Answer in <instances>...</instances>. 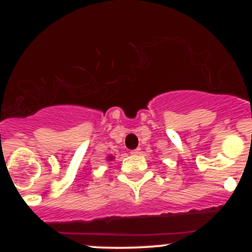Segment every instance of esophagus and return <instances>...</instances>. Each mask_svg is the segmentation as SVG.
<instances>
[{"label": "esophagus", "instance_id": "esophagus-1", "mask_svg": "<svg viewBox=\"0 0 252 252\" xmlns=\"http://www.w3.org/2000/svg\"><path fill=\"white\" fill-rule=\"evenodd\" d=\"M141 153V149L140 148H137V149H134V150H131V152H130V154L131 155H138Z\"/></svg>", "mask_w": 252, "mask_h": 252}]
</instances>
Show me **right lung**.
<instances>
[{"label": "right lung", "instance_id": "add662e5", "mask_svg": "<svg viewBox=\"0 0 252 252\" xmlns=\"http://www.w3.org/2000/svg\"><path fill=\"white\" fill-rule=\"evenodd\" d=\"M110 160H112V158H111V156H110Z\"/></svg>", "mask_w": 252, "mask_h": 252}]
</instances>
